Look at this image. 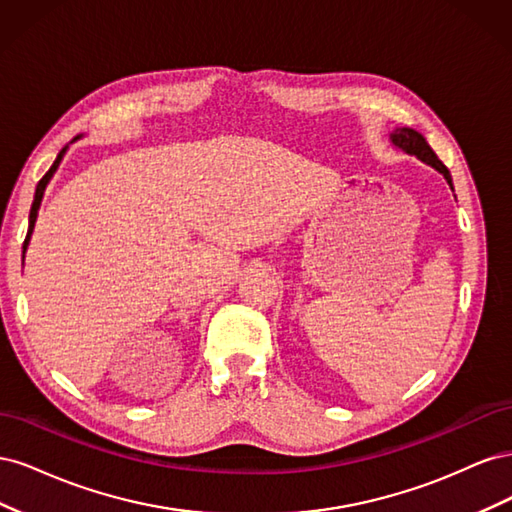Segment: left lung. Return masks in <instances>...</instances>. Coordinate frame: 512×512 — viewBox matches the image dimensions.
<instances>
[{
  "instance_id": "obj_1",
  "label": "left lung",
  "mask_w": 512,
  "mask_h": 512,
  "mask_svg": "<svg viewBox=\"0 0 512 512\" xmlns=\"http://www.w3.org/2000/svg\"><path fill=\"white\" fill-rule=\"evenodd\" d=\"M391 141H393V145H397L399 149H404L406 153H412V156L421 158L423 162H427V164H431L436 170H440V173L444 175V179L448 181V185H451V188H453V179H451V173H448V168L438 160L436 153H433V149L427 145L425 138H423L421 134H418L416 130H412V128L395 130V132L391 134Z\"/></svg>"
}]
</instances>
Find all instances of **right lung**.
Returning a JSON list of instances; mask_svg holds the SVG:
<instances>
[{
    "label": "right lung",
    "instance_id": "obj_1",
    "mask_svg": "<svg viewBox=\"0 0 512 512\" xmlns=\"http://www.w3.org/2000/svg\"><path fill=\"white\" fill-rule=\"evenodd\" d=\"M64 153H66V147L59 151V156L55 158L53 166H51L49 170H46V175H44V177L38 181V185H36V196H34V203H32V211H29V228H27V237H25V241H23V258H25V250H27L29 237H32V232H34V224H36V218H38V209H40V200H42L44 188H46V183H49V179L53 177V173L57 170V166H59L61 158H64Z\"/></svg>",
    "mask_w": 512,
    "mask_h": 512
}]
</instances>
